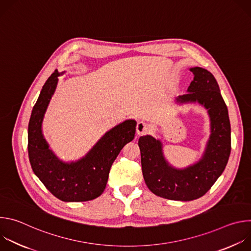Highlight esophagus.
Here are the masks:
<instances>
[{"mask_svg":"<svg viewBox=\"0 0 251 251\" xmlns=\"http://www.w3.org/2000/svg\"><path fill=\"white\" fill-rule=\"evenodd\" d=\"M137 133L138 135H144L147 134L150 131V125L144 121H140L137 123V127H136Z\"/></svg>","mask_w":251,"mask_h":251,"instance_id":"esophagus-1","label":"esophagus"}]
</instances>
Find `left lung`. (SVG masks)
<instances>
[{
  "label": "left lung",
  "mask_w": 251,
  "mask_h": 251,
  "mask_svg": "<svg viewBox=\"0 0 251 251\" xmlns=\"http://www.w3.org/2000/svg\"><path fill=\"white\" fill-rule=\"evenodd\" d=\"M190 70L194 80L188 92L176 100L198 101L208 111L211 134L202 159L187 169L176 170L165 161L159 140L147 135L138 141L142 173L149 190L158 197L184 201L202 197L212 187L226 169L231 150L228 111L216 78L201 67Z\"/></svg>",
  "instance_id": "1"
}]
</instances>
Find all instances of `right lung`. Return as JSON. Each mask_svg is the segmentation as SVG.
Instances as JSON below:
<instances>
[{"instance_id":"1","label":"right lung","mask_w":251,"mask_h":251,"mask_svg":"<svg viewBox=\"0 0 251 251\" xmlns=\"http://www.w3.org/2000/svg\"><path fill=\"white\" fill-rule=\"evenodd\" d=\"M58 71L46 81L35 102L27 131V152L33 173L45 187L62 201H86L105 190L110 168L122 148L134 139L136 122L126 120L107 132L81 160L65 164L49 149L42 123L57 84Z\"/></svg>"}]
</instances>
